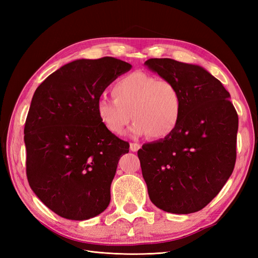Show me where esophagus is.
I'll list each match as a JSON object with an SVG mask.
<instances>
[{"label":"esophagus","instance_id":"esophagus-1","mask_svg":"<svg viewBox=\"0 0 258 258\" xmlns=\"http://www.w3.org/2000/svg\"><path fill=\"white\" fill-rule=\"evenodd\" d=\"M140 148H141V145H140L139 143H130V151L138 152Z\"/></svg>","mask_w":258,"mask_h":258}]
</instances>
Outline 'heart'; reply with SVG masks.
Segmentation results:
<instances>
[{"mask_svg":"<svg viewBox=\"0 0 258 258\" xmlns=\"http://www.w3.org/2000/svg\"><path fill=\"white\" fill-rule=\"evenodd\" d=\"M111 92L113 100L98 101L97 115L112 135L121 136L131 116L134 137L150 135L153 139H163L175 130L182 114V96L172 82L134 72L120 77Z\"/></svg>","mask_w":258,"mask_h":258,"instance_id":"b5f03b06","label":"heart"}]
</instances>
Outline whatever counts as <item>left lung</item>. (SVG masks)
<instances>
[{
    "label": "left lung",
    "instance_id": "8db88e82",
    "mask_svg": "<svg viewBox=\"0 0 258 258\" xmlns=\"http://www.w3.org/2000/svg\"><path fill=\"white\" fill-rule=\"evenodd\" d=\"M145 64L182 96L175 130L138 151L148 196L169 213L197 212L216 197L235 168L237 111L229 92L204 68L170 58Z\"/></svg>",
    "mask_w": 258,
    "mask_h": 258
}]
</instances>
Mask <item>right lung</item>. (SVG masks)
Listing matches in <instances>:
<instances>
[{"instance_id":"right-lung-1","label":"right lung","mask_w":258,"mask_h":258,"mask_svg":"<svg viewBox=\"0 0 258 258\" xmlns=\"http://www.w3.org/2000/svg\"><path fill=\"white\" fill-rule=\"evenodd\" d=\"M131 64L113 57L61 67L36 88L25 124L31 189L54 213L84 221L110 205L111 184L129 143L100 122L97 103Z\"/></svg>"}]
</instances>
